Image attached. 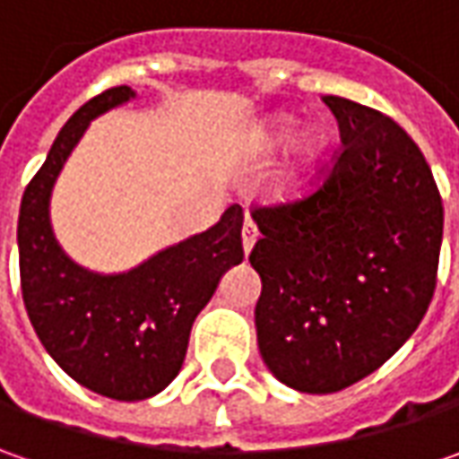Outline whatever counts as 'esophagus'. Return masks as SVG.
Listing matches in <instances>:
<instances>
[{
  "label": "esophagus",
  "instance_id": "1",
  "mask_svg": "<svg viewBox=\"0 0 459 459\" xmlns=\"http://www.w3.org/2000/svg\"><path fill=\"white\" fill-rule=\"evenodd\" d=\"M255 239H257L255 221L245 220V224H242V247H245V255L255 247Z\"/></svg>",
  "mask_w": 459,
  "mask_h": 459
}]
</instances>
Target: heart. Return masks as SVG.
I'll return each instance as SVG.
<instances>
[{
	"label": "heart",
	"instance_id": "heart-1",
	"mask_svg": "<svg viewBox=\"0 0 459 459\" xmlns=\"http://www.w3.org/2000/svg\"><path fill=\"white\" fill-rule=\"evenodd\" d=\"M296 127H299V119L291 115H273L260 130H257L255 137V151L260 155H268V152L281 151L286 143H291V137L296 134ZM326 137L319 130H307L296 137L293 143L291 155H289V163L283 166V170L278 173L275 178V194H283L289 191L293 184V178L308 168L319 155L325 151Z\"/></svg>",
	"mask_w": 459,
	"mask_h": 459
}]
</instances>
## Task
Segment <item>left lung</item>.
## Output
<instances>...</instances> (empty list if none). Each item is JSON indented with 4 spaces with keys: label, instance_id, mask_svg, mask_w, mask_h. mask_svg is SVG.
<instances>
[{
    "label": "left lung",
    "instance_id": "1",
    "mask_svg": "<svg viewBox=\"0 0 459 459\" xmlns=\"http://www.w3.org/2000/svg\"><path fill=\"white\" fill-rule=\"evenodd\" d=\"M325 104L342 137L325 184L253 212L257 347L275 378L301 394L342 391L414 334L434 296L445 224L414 140L358 101Z\"/></svg>",
    "mask_w": 459,
    "mask_h": 459
}]
</instances>
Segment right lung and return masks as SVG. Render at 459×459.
<instances>
[{"label": "right lung", "mask_w": 459, "mask_h": 459, "mask_svg": "<svg viewBox=\"0 0 459 459\" xmlns=\"http://www.w3.org/2000/svg\"><path fill=\"white\" fill-rule=\"evenodd\" d=\"M134 97L130 86L107 89L63 125L17 221L22 299L40 342L76 383L117 401L155 396L178 376L194 319L245 257L238 204L127 273H94L63 253L50 227L56 178L91 119Z\"/></svg>", "instance_id": "right-lung-1"}]
</instances>
